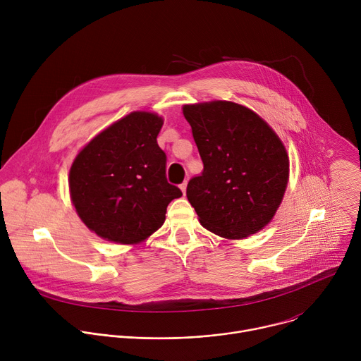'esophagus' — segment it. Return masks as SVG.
<instances>
[{"instance_id":"esophagus-1","label":"esophagus","mask_w":361,"mask_h":361,"mask_svg":"<svg viewBox=\"0 0 361 361\" xmlns=\"http://www.w3.org/2000/svg\"><path fill=\"white\" fill-rule=\"evenodd\" d=\"M180 190L183 191V194H185V190H187V183H185V181L180 185Z\"/></svg>"}]
</instances>
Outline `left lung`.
<instances>
[{
	"label": "left lung",
	"mask_w": 361,
	"mask_h": 361,
	"mask_svg": "<svg viewBox=\"0 0 361 361\" xmlns=\"http://www.w3.org/2000/svg\"><path fill=\"white\" fill-rule=\"evenodd\" d=\"M183 114L204 164L202 174L187 185L200 224L227 240L263 230L280 207L290 176L277 133L233 101L185 104Z\"/></svg>",
	"instance_id": "8db88e82"
}]
</instances>
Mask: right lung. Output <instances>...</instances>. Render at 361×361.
Here are the masks:
<instances>
[{"label":"right lung","mask_w":361,"mask_h":361,"mask_svg":"<svg viewBox=\"0 0 361 361\" xmlns=\"http://www.w3.org/2000/svg\"><path fill=\"white\" fill-rule=\"evenodd\" d=\"M163 124L157 113L133 111L78 151L68 176L70 197L98 237L140 244L164 224L167 205L183 195L166 178V154L157 144Z\"/></svg>","instance_id":"right-lung-1"}]
</instances>
